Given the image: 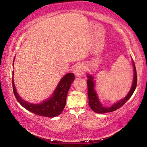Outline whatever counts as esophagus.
I'll return each instance as SVG.
<instances>
[{
	"label": "esophagus",
	"mask_w": 147,
	"mask_h": 147,
	"mask_svg": "<svg viewBox=\"0 0 147 147\" xmlns=\"http://www.w3.org/2000/svg\"><path fill=\"white\" fill-rule=\"evenodd\" d=\"M74 71L75 75L76 76L80 77L82 76V74H83L84 71H85V67H84V66L82 64H78L75 67Z\"/></svg>",
	"instance_id": "1"
}]
</instances>
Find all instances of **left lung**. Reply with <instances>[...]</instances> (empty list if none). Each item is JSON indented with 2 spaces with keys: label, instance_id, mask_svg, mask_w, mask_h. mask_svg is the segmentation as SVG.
<instances>
[{
  "label": "left lung",
  "instance_id": "left-lung-1",
  "mask_svg": "<svg viewBox=\"0 0 147 147\" xmlns=\"http://www.w3.org/2000/svg\"><path fill=\"white\" fill-rule=\"evenodd\" d=\"M133 62V67H134V80L133 83L131 88L130 89V91L128 92L127 95L125 96V98L123 99H121V100L118 101L111 106V107H106L103 106L100 104V101L98 100V98L97 96V94L95 90H94V82L93 80V78L91 75H88V82H87V84H88V95L89 98V105L90 108L92 109V110L94 112L97 113H104L108 112H111V111H114L117 110V109L120 108L121 106H123L124 104H125L127 100L130 98L131 95H132L134 91L136 88L137 86V73H136V69L135 66V63H134V61Z\"/></svg>",
  "mask_w": 147,
  "mask_h": 147
}]
</instances>
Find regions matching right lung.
I'll use <instances>...</instances> for the list:
<instances>
[{
  "label": "right lung",
  "instance_id": "add662e5",
  "mask_svg": "<svg viewBox=\"0 0 147 147\" xmlns=\"http://www.w3.org/2000/svg\"><path fill=\"white\" fill-rule=\"evenodd\" d=\"M74 80V75L73 73L66 74L61 79L51 97L45 100L43 102L37 104L28 102L20 97L18 93H17L13 77H12V86H13L15 96L20 104L24 108L36 115L47 117H54L60 115L62 111L63 110L66 104V98L69 89Z\"/></svg>",
  "mask_w": 147,
  "mask_h": 147
}]
</instances>
